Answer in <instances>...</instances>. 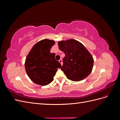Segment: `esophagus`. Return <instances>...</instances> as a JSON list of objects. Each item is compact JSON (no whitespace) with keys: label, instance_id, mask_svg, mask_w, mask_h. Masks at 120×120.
Segmentation results:
<instances>
[{"label":"esophagus","instance_id":"34e87169","mask_svg":"<svg viewBox=\"0 0 120 120\" xmlns=\"http://www.w3.org/2000/svg\"><path fill=\"white\" fill-rule=\"evenodd\" d=\"M59 61H60V63L61 64L63 65V60H62V59H60L59 60Z\"/></svg>","mask_w":120,"mask_h":120}]
</instances>
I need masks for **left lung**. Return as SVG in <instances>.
<instances>
[{
	"mask_svg": "<svg viewBox=\"0 0 120 120\" xmlns=\"http://www.w3.org/2000/svg\"><path fill=\"white\" fill-rule=\"evenodd\" d=\"M59 49L65 53L61 70L71 81L82 80L90 74L93 68L92 55L82 43L75 39L58 42Z\"/></svg>",
	"mask_w": 120,
	"mask_h": 120,
	"instance_id": "obj_1",
	"label": "left lung"
}]
</instances>
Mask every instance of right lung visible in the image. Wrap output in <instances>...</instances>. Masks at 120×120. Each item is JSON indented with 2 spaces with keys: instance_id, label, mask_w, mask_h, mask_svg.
Returning a JSON list of instances; mask_svg holds the SVG:
<instances>
[{
  "instance_id": "add662e5",
  "label": "right lung",
  "mask_w": 120,
  "mask_h": 120,
  "mask_svg": "<svg viewBox=\"0 0 120 120\" xmlns=\"http://www.w3.org/2000/svg\"><path fill=\"white\" fill-rule=\"evenodd\" d=\"M54 44L52 40H41L34 45L26 57L27 75L38 85H49L53 81L57 68H61L60 63L55 59L56 54L50 52Z\"/></svg>"
}]
</instances>
